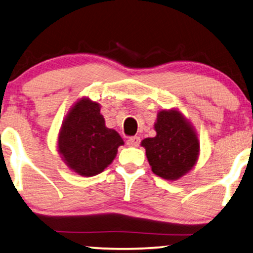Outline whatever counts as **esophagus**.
I'll list each match as a JSON object with an SVG mask.
<instances>
[{
	"mask_svg": "<svg viewBox=\"0 0 253 253\" xmlns=\"http://www.w3.org/2000/svg\"><path fill=\"white\" fill-rule=\"evenodd\" d=\"M140 144V138L134 136V137H130L129 139L126 140V145H129L131 147H138Z\"/></svg>",
	"mask_w": 253,
	"mask_h": 253,
	"instance_id": "esophagus-1",
	"label": "esophagus"
}]
</instances>
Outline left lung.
<instances>
[{"label":"left lung","mask_w":253,"mask_h":253,"mask_svg":"<svg viewBox=\"0 0 253 253\" xmlns=\"http://www.w3.org/2000/svg\"><path fill=\"white\" fill-rule=\"evenodd\" d=\"M154 129L157 136L141 141L152 171L165 179H178L191 170L198 160V137L175 109L161 110Z\"/></svg>","instance_id":"8db88e82"}]
</instances>
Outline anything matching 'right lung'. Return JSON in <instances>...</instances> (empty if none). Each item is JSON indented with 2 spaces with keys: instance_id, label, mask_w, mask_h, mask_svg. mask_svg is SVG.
<instances>
[{
  "instance_id": "1",
  "label": "right lung",
  "mask_w": 253,
  "mask_h": 253,
  "mask_svg": "<svg viewBox=\"0 0 253 253\" xmlns=\"http://www.w3.org/2000/svg\"><path fill=\"white\" fill-rule=\"evenodd\" d=\"M123 144L120 134L105 126L99 103L83 98L63 121L57 145L68 167L89 177L105 170Z\"/></svg>"
}]
</instances>
